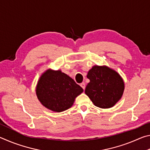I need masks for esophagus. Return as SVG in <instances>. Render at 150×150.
Segmentation results:
<instances>
[{
  "mask_svg": "<svg viewBox=\"0 0 150 150\" xmlns=\"http://www.w3.org/2000/svg\"><path fill=\"white\" fill-rule=\"evenodd\" d=\"M80 85H81V87L83 88V89L85 90V83L84 82H83L82 83H81Z\"/></svg>",
  "mask_w": 150,
  "mask_h": 150,
  "instance_id": "1",
  "label": "esophagus"
}]
</instances>
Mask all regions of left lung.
I'll use <instances>...</instances> for the list:
<instances>
[{
	"instance_id": "1",
	"label": "left lung",
	"mask_w": 150,
	"mask_h": 150,
	"mask_svg": "<svg viewBox=\"0 0 150 150\" xmlns=\"http://www.w3.org/2000/svg\"><path fill=\"white\" fill-rule=\"evenodd\" d=\"M87 78L90 82L85 93L96 106L108 108L120 99L124 89L122 79L115 71L106 66H94L89 70Z\"/></svg>"
}]
</instances>
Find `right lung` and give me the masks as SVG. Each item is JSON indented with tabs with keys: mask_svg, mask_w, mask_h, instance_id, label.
<instances>
[{
	"mask_svg": "<svg viewBox=\"0 0 150 150\" xmlns=\"http://www.w3.org/2000/svg\"><path fill=\"white\" fill-rule=\"evenodd\" d=\"M83 91L73 79L59 70H47L36 87V95L42 105L57 112L69 108Z\"/></svg>",
	"mask_w": 150,
	"mask_h": 150,
	"instance_id": "1",
	"label": "right lung"
}]
</instances>
